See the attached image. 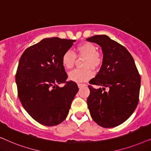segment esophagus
Wrapping results in <instances>:
<instances>
[{"instance_id": "esophagus-1", "label": "esophagus", "mask_w": 151, "mask_h": 151, "mask_svg": "<svg viewBox=\"0 0 151 151\" xmlns=\"http://www.w3.org/2000/svg\"><path fill=\"white\" fill-rule=\"evenodd\" d=\"M85 85H86L85 84H81V83H78V87H79V88L82 87V86H85Z\"/></svg>"}]
</instances>
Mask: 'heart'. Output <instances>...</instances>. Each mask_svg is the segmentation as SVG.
<instances>
[{
  "label": "heart",
  "mask_w": 151,
  "mask_h": 151,
  "mask_svg": "<svg viewBox=\"0 0 151 151\" xmlns=\"http://www.w3.org/2000/svg\"><path fill=\"white\" fill-rule=\"evenodd\" d=\"M76 53L79 57H84L82 63V69L73 70L69 73V78L75 82H85L90 80L93 76V69H98L103 62L102 55L97 51L94 44L89 42H84L78 45ZM76 60V55L73 51L68 50L64 53L62 57V63L64 67L71 69L73 67Z\"/></svg>",
  "instance_id": "b5f03b06"
}]
</instances>
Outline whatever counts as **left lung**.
<instances>
[{"mask_svg": "<svg viewBox=\"0 0 151 151\" xmlns=\"http://www.w3.org/2000/svg\"><path fill=\"white\" fill-rule=\"evenodd\" d=\"M100 45L103 62L91 84L87 98L91 116L99 126L113 128L127 120L139 102L141 79L135 61L124 47L106 35H96L86 39ZM108 88V91H105Z\"/></svg>", "mask_w": 151, "mask_h": 151, "instance_id": "obj_1", "label": "left lung"}]
</instances>
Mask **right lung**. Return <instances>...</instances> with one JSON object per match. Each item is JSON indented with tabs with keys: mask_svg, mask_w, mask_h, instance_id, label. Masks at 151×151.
<instances>
[{
	"mask_svg": "<svg viewBox=\"0 0 151 151\" xmlns=\"http://www.w3.org/2000/svg\"><path fill=\"white\" fill-rule=\"evenodd\" d=\"M74 42L57 37L42 39L26 49L20 58L16 74L18 98L30 116L42 125L63 122L78 91L76 82H66L62 63ZM61 83H66L63 88L58 86Z\"/></svg>",
	"mask_w": 151,
	"mask_h": 151,
	"instance_id": "right-lung-1",
	"label": "right lung"
}]
</instances>
